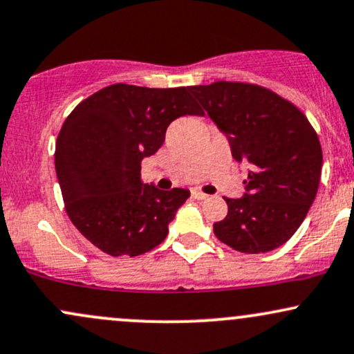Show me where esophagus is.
<instances>
[{"label":"esophagus","instance_id":"obj_1","mask_svg":"<svg viewBox=\"0 0 354 354\" xmlns=\"http://www.w3.org/2000/svg\"><path fill=\"white\" fill-rule=\"evenodd\" d=\"M191 194H193L194 200H198V201H205V200H208V194L201 193L200 189H193V191H191Z\"/></svg>","mask_w":354,"mask_h":354}]
</instances>
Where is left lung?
Segmentation results:
<instances>
[{
  "label": "left lung",
  "instance_id": "1",
  "mask_svg": "<svg viewBox=\"0 0 354 354\" xmlns=\"http://www.w3.org/2000/svg\"><path fill=\"white\" fill-rule=\"evenodd\" d=\"M228 140L231 156L251 169L241 198H225L228 214L214 223L219 241L248 254L288 241L318 193L323 151L310 121L290 101L248 83L191 86Z\"/></svg>",
  "mask_w": 354,
  "mask_h": 354
}]
</instances>
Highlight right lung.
<instances>
[{
	"instance_id": "obj_1",
	"label": "right lung",
	"mask_w": 354,
	"mask_h": 354,
	"mask_svg": "<svg viewBox=\"0 0 354 354\" xmlns=\"http://www.w3.org/2000/svg\"><path fill=\"white\" fill-rule=\"evenodd\" d=\"M203 116L189 88L111 84L73 109L56 141L64 206L88 241L111 256H138L168 236L189 191L141 183V161L180 116Z\"/></svg>"
}]
</instances>
